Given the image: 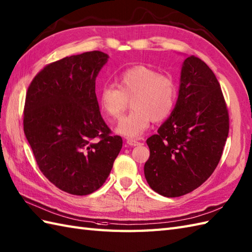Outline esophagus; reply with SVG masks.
<instances>
[{
    "mask_svg": "<svg viewBox=\"0 0 252 252\" xmlns=\"http://www.w3.org/2000/svg\"><path fill=\"white\" fill-rule=\"evenodd\" d=\"M126 143L130 145V146H138V145H140V142H138L137 139H133V138H128L126 140Z\"/></svg>",
    "mask_w": 252,
    "mask_h": 252,
    "instance_id": "esophagus-1",
    "label": "esophagus"
}]
</instances>
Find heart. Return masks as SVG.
I'll use <instances>...</instances> for the list:
<instances>
[{
	"label": "heart",
	"instance_id": "obj_1",
	"mask_svg": "<svg viewBox=\"0 0 252 252\" xmlns=\"http://www.w3.org/2000/svg\"><path fill=\"white\" fill-rule=\"evenodd\" d=\"M131 99L133 110L121 119L116 131L126 137L136 138L147 131L151 120L161 122L172 114L177 99V86L171 75L135 65L118 76V87L106 85L98 94L99 107L112 120L124 115Z\"/></svg>",
	"mask_w": 252,
	"mask_h": 252
}]
</instances>
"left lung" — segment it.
<instances>
[{
	"mask_svg": "<svg viewBox=\"0 0 252 252\" xmlns=\"http://www.w3.org/2000/svg\"><path fill=\"white\" fill-rule=\"evenodd\" d=\"M230 118L214 72L200 58L184 62L177 104L158 133L147 139L144 173L150 188L177 197L198 188L221 159Z\"/></svg>",
	"mask_w": 252,
	"mask_h": 252,
	"instance_id": "8db88e82",
	"label": "left lung"
}]
</instances>
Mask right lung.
<instances>
[{
    "mask_svg": "<svg viewBox=\"0 0 252 252\" xmlns=\"http://www.w3.org/2000/svg\"><path fill=\"white\" fill-rule=\"evenodd\" d=\"M107 59L94 50L51 62L27 91L23 131L35 160L44 176L69 194L101 188L122 148L95 94V78Z\"/></svg>",
    "mask_w": 252,
    "mask_h": 252,
    "instance_id": "1",
    "label": "right lung"
}]
</instances>
